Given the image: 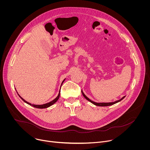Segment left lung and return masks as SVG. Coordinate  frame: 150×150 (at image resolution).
I'll return each instance as SVG.
<instances>
[{
    "instance_id": "1",
    "label": "left lung",
    "mask_w": 150,
    "mask_h": 150,
    "mask_svg": "<svg viewBox=\"0 0 150 150\" xmlns=\"http://www.w3.org/2000/svg\"><path fill=\"white\" fill-rule=\"evenodd\" d=\"M81 93H82V94L83 96L85 97V99H87L88 101H89L90 102H91V103H93V104H94V105H97V106H101V107L109 106V105H113V104H116V103H118V102L120 101L121 100H123V99L126 97V96H123V97L122 98H120V100H117V101H114V102H110V103H96V102H94V101H93L91 100L90 98H88L86 96H85V94L83 93V92L82 90H81Z\"/></svg>"
}]
</instances>
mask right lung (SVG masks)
<instances>
[{
	"instance_id": "add662e5",
	"label": "right lung",
	"mask_w": 150,
	"mask_h": 150,
	"mask_svg": "<svg viewBox=\"0 0 150 150\" xmlns=\"http://www.w3.org/2000/svg\"><path fill=\"white\" fill-rule=\"evenodd\" d=\"M66 79H64L63 81H62V84H61V85H62V83H63V82L65 81V80ZM17 92V91H16ZM60 91H59V94H58V96L56 97V98H55L53 100H52V101H50V102H49V103H46V104H41V105H37V104H31V103H28V101H25L24 98H23L22 97H21L18 94V96H19V97L22 99L25 103H26L27 104H29V105H31V106H33V107H34V108H38V109H45V108H49V107H50V106H51V105H52L53 104H54L57 100H58V99L59 98V97H60Z\"/></svg>"
}]
</instances>
